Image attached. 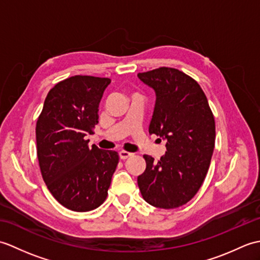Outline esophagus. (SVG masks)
Masks as SVG:
<instances>
[{
  "mask_svg": "<svg viewBox=\"0 0 260 260\" xmlns=\"http://www.w3.org/2000/svg\"><path fill=\"white\" fill-rule=\"evenodd\" d=\"M131 156H133V153H129V152H126V151H120L119 152V157L120 159H126Z\"/></svg>",
  "mask_w": 260,
  "mask_h": 260,
  "instance_id": "obj_1",
  "label": "esophagus"
}]
</instances>
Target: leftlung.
<instances>
[{"instance_id": "8db88e82", "label": "left lung", "mask_w": 260, "mask_h": 260, "mask_svg": "<svg viewBox=\"0 0 260 260\" xmlns=\"http://www.w3.org/2000/svg\"><path fill=\"white\" fill-rule=\"evenodd\" d=\"M137 76L156 93L148 132L167 140V153L158 161L143 155L146 169L137 184L151 206L179 208L197 194L208 173L215 141L213 114L200 85L182 71L159 67Z\"/></svg>"}]
</instances>
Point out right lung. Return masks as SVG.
Here are the masks:
<instances>
[{
	"label": "right lung",
	"instance_id": "1",
	"mask_svg": "<svg viewBox=\"0 0 260 260\" xmlns=\"http://www.w3.org/2000/svg\"><path fill=\"white\" fill-rule=\"evenodd\" d=\"M109 84V78L81 75L59 81L37 120L43 181L54 199L73 211H90L104 203L119 161L117 152L89 148L85 140L98 124V106Z\"/></svg>",
	"mask_w": 260,
	"mask_h": 260
}]
</instances>
